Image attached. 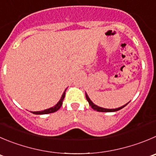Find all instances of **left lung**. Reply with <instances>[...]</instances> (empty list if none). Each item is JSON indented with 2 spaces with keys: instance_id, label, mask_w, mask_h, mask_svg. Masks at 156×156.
<instances>
[{
  "instance_id": "1",
  "label": "left lung",
  "mask_w": 156,
  "mask_h": 156,
  "mask_svg": "<svg viewBox=\"0 0 156 156\" xmlns=\"http://www.w3.org/2000/svg\"><path fill=\"white\" fill-rule=\"evenodd\" d=\"M86 98H87V101L89 102V104L90 105V106H91V107L93 108L94 110L98 111V112H116V111L119 110V109H122L123 107H125V106L128 104V103H127V104H126L125 106H121V107L117 108V109H104V108L99 107V106H97L96 105H95L94 103H93V102L90 100V99L88 97V96H87V94H86Z\"/></svg>"
}]
</instances>
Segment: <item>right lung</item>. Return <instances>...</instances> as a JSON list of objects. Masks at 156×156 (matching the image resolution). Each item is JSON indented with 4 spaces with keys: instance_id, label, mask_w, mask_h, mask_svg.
<instances>
[{
    "instance_id": "obj_1",
    "label": "right lung",
    "mask_w": 156,
    "mask_h": 156,
    "mask_svg": "<svg viewBox=\"0 0 156 156\" xmlns=\"http://www.w3.org/2000/svg\"><path fill=\"white\" fill-rule=\"evenodd\" d=\"M66 90H65L64 93H63V96H62L61 99H60V100L58 102V103H57L56 106H54L53 107L50 108V109H45V110H44V111H40V112H32V113L36 114V115H42V114L52 113V112H56V111L58 110V109L61 107L62 104H63V99H64L65 94H66Z\"/></svg>"
}]
</instances>
